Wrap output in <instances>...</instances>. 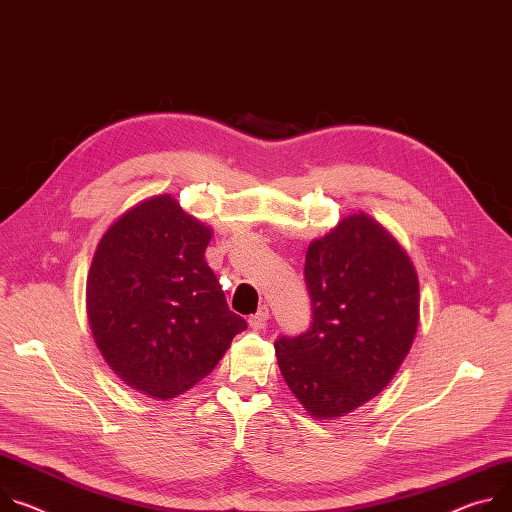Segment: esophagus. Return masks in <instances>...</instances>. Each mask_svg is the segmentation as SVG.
I'll list each match as a JSON object with an SVG mask.
<instances>
[{"mask_svg": "<svg viewBox=\"0 0 512 512\" xmlns=\"http://www.w3.org/2000/svg\"><path fill=\"white\" fill-rule=\"evenodd\" d=\"M267 320H269V310H267V306H261L255 314L249 316V327L253 331H261L267 324Z\"/></svg>", "mask_w": 512, "mask_h": 512, "instance_id": "esophagus-1", "label": "esophagus"}]
</instances>
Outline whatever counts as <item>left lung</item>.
Here are the masks:
<instances>
[{
    "mask_svg": "<svg viewBox=\"0 0 512 512\" xmlns=\"http://www.w3.org/2000/svg\"><path fill=\"white\" fill-rule=\"evenodd\" d=\"M304 282L312 322L275 341L277 363L312 416H343L380 394L408 355L418 277L376 220L353 214L308 247Z\"/></svg>",
    "mask_w": 512,
    "mask_h": 512,
    "instance_id": "1",
    "label": "left lung"
}]
</instances>
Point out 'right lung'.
Masks as SVG:
<instances>
[{
  "mask_svg": "<svg viewBox=\"0 0 512 512\" xmlns=\"http://www.w3.org/2000/svg\"><path fill=\"white\" fill-rule=\"evenodd\" d=\"M212 232L171 196L120 216L87 275V316L116 374L153 398H175L206 378L247 329L208 267Z\"/></svg>",
  "mask_w": 512,
  "mask_h": 512,
  "instance_id": "obj_1",
  "label": "right lung"
}]
</instances>
